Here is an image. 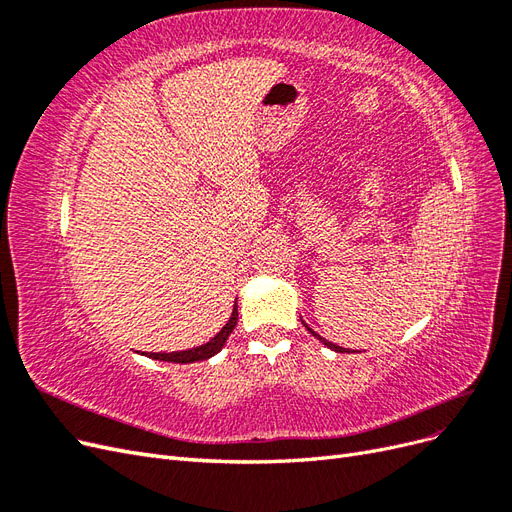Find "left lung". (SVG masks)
<instances>
[{
    "mask_svg": "<svg viewBox=\"0 0 512 512\" xmlns=\"http://www.w3.org/2000/svg\"><path fill=\"white\" fill-rule=\"evenodd\" d=\"M305 327H307V324H305ZM307 331H309V333H312V335H316V333H314L312 329H309V327H307ZM316 337H318V339H320V342H322L324 346H327V348H331V350H335V352H346V348H339V346H335V344L327 342V339H324V337H320V335H316Z\"/></svg>",
    "mask_w": 512,
    "mask_h": 512,
    "instance_id": "8db88e82",
    "label": "left lung"
}]
</instances>
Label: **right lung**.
<instances>
[{"mask_svg": "<svg viewBox=\"0 0 512 512\" xmlns=\"http://www.w3.org/2000/svg\"><path fill=\"white\" fill-rule=\"evenodd\" d=\"M237 318H239V312H237V301H235V307H232V314L228 318V322L222 327V331L215 335L213 339H209L207 344L198 346V348H192V350H181V352H149L147 356L149 359H156V361H168V363H194V361H207L209 356L218 354L222 350V346L226 344L228 335L232 333V329L237 327Z\"/></svg>", "mask_w": 512, "mask_h": 512, "instance_id": "right-lung-1", "label": "right lung"}]
</instances>
